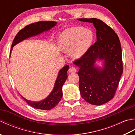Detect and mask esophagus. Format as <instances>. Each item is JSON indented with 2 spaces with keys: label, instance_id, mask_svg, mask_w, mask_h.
Returning <instances> with one entry per match:
<instances>
[{
  "label": "esophagus",
  "instance_id": "1",
  "mask_svg": "<svg viewBox=\"0 0 135 135\" xmlns=\"http://www.w3.org/2000/svg\"><path fill=\"white\" fill-rule=\"evenodd\" d=\"M68 71H69L70 73H75L76 72V69L74 67H71L69 68Z\"/></svg>",
  "mask_w": 135,
  "mask_h": 135
}]
</instances>
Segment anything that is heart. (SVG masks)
Wrapping results in <instances>:
<instances>
[{"label": "heart", "mask_w": 135, "mask_h": 135, "mask_svg": "<svg viewBox=\"0 0 135 135\" xmlns=\"http://www.w3.org/2000/svg\"><path fill=\"white\" fill-rule=\"evenodd\" d=\"M94 39L93 31L82 27L65 30L59 37V45L65 52H71L76 59L82 58L90 49Z\"/></svg>", "instance_id": "1"}]
</instances>
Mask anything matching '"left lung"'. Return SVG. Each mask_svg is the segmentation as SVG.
Segmentation results:
<instances>
[{
  "label": "left lung",
  "mask_w": 135,
  "mask_h": 135,
  "mask_svg": "<svg viewBox=\"0 0 135 135\" xmlns=\"http://www.w3.org/2000/svg\"><path fill=\"white\" fill-rule=\"evenodd\" d=\"M77 20L93 23L97 37L88 52L74 62L79 68L80 93L86 102L100 105L113 98L118 88L123 72L121 44L114 31L102 20ZM97 61H102V67L96 65Z\"/></svg>",
  "instance_id": "1"
}]
</instances>
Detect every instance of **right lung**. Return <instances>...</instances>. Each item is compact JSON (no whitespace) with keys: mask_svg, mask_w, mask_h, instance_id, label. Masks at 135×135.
I'll return each instance as SVG.
<instances>
[{"mask_svg":"<svg viewBox=\"0 0 135 135\" xmlns=\"http://www.w3.org/2000/svg\"><path fill=\"white\" fill-rule=\"evenodd\" d=\"M56 24L57 22L55 21H39L25 27L23 29L19 31L14 38L11 45L10 55H11L13 47L18 43L31 37L39 35L43 32H46L55 27ZM68 68L69 66L67 65L59 71L53 90L46 98L41 101L36 102L28 100L22 96L21 97L28 105L35 108L43 110H50L53 108L62 98V88L68 77L67 71Z\"/></svg>","mask_w":135,"mask_h":135,"instance_id":"obj_1","label":"right lung"}]
</instances>
